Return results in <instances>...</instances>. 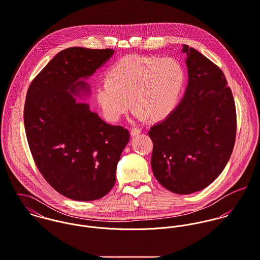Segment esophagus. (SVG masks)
Masks as SVG:
<instances>
[{
	"mask_svg": "<svg viewBox=\"0 0 260 260\" xmlns=\"http://www.w3.org/2000/svg\"><path fill=\"white\" fill-rule=\"evenodd\" d=\"M141 133H142V131H141L140 128H132V129H131V136H132L133 138L139 136Z\"/></svg>",
	"mask_w": 260,
	"mask_h": 260,
	"instance_id": "obj_1",
	"label": "esophagus"
}]
</instances>
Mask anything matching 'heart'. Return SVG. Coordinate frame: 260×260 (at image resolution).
<instances>
[{"mask_svg":"<svg viewBox=\"0 0 260 260\" xmlns=\"http://www.w3.org/2000/svg\"><path fill=\"white\" fill-rule=\"evenodd\" d=\"M185 85L186 70L180 60L132 54L109 68L107 78L95 84L94 96L110 121L120 119L132 103L136 105L133 110L136 119L146 120L151 116L159 120L174 111Z\"/></svg>","mask_w":260,"mask_h":260,"instance_id":"heart-1","label":"heart"}]
</instances>
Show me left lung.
I'll use <instances>...</instances> for the list:
<instances>
[{"label": "left lung", "mask_w": 260, "mask_h": 260, "mask_svg": "<svg viewBox=\"0 0 260 260\" xmlns=\"http://www.w3.org/2000/svg\"><path fill=\"white\" fill-rule=\"evenodd\" d=\"M188 68L184 98L151 127V166L158 183L187 195L208 187L222 173L233 151L236 110L222 70L196 49L183 45Z\"/></svg>", "instance_id": "obj_1"}]
</instances>
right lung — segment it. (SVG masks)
Instances as JSON below:
<instances>
[{
  "label": "right lung",
  "mask_w": 260,
  "mask_h": 260,
  "mask_svg": "<svg viewBox=\"0 0 260 260\" xmlns=\"http://www.w3.org/2000/svg\"><path fill=\"white\" fill-rule=\"evenodd\" d=\"M113 54L83 47L62 50L26 95L24 124L33 158L53 189L72 200H98L112 189L129 141L126 128L108 124L76 100L90 94L85 80Z\"/></svg>",
  "instance_id": "add662e5"
}]
</instances>
